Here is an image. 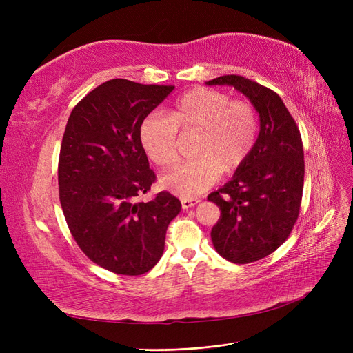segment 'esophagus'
Listing matches in <instances>:
<instances>
[{"label":"esophagus","mask_w":353,"mask_h":353,"mask_svg":"<svg viewBox=\"0 0 353 353\" xmlns=\"http://www.w3.org/2000/svg\"><path fill=\"white\" fill-rule=\"evenodd\" d=\"M199 203H200V199H183L181 200V206H183V209H190L199 205Z\"/></svg>","instance_id":"esophagus-1"}]
</instances>
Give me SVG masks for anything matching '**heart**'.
Returning <instances> with one entry per match:
<instances>
[{
  "instance_id": "obj_1",
  "label": "heart",
  "mask_w": 353,
  "mask_h": 353,
  "mask_svg": "<svg viewBox=\"0 0 353 353\" xmlns=\"http://www.w3.org/2000/svg\"><path fill=\"white\" fill-rule=\"evenodd\" d=\"M178 130L199 131L196 160L181 163L160 178V187L183 199L209 190L222 169L232 172L252 152L258 121L248 101L231 100L230 95L194 88L175 101L169 116L150 113L140 126V141L147 156L160 168L178 159Z\"/></svg>"
}]
</instances>
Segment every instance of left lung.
I'll return each instance as SVG.
<instances>
[{"label":"left lung","instance_id":"8db88e82","mask_svg":"<svg viewBox=\"0 0 353 353\" xmlns=\"http://www.w3.org/2000/svg\"><path fill=\"white\" fill-rule=\"evenodd\" d=\"M206 85H227L245 95L259 114V135L228 183L208 196L221 210L210 237L232 263H250L275 252L292 232L301 209L305 160L301 132L270 88L239 74Z\"/></svg>","mask_w":353,"mask_h":353}]
</instances>
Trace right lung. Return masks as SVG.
<instances>
[{
  "label": "right lung",
  "mask_w": 353,
  "mask_h": 353,
  "mask_svg": "<svg viewBox=\"0 0 353 353\" xmlns=\"http://www.w3.org/2000/svg\"><path fill=\"white\" fill-rule=\"evenodd\" d=\"M174 88L112 79L85 95L68 119L59 159L61 209L81 250L114 274L150 271L181 212L166 191L137 201L156 179L140 126Z\"/></svg>",
  "instance_id": "obj_1"
}]
</instances>
